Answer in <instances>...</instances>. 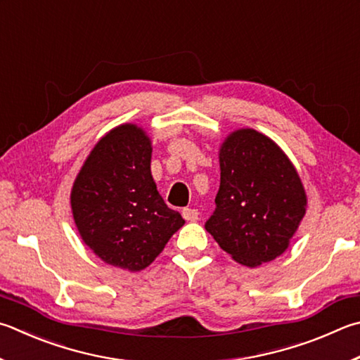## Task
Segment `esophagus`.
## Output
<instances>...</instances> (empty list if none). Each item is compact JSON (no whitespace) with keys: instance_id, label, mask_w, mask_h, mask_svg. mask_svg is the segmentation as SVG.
Returning <instances> with one entry per match:
<instances>
[{"instance_id":"obj_1","label":"esophagus","mask_w":360,"mask_h":360,"mask_svg":"<svg viewBox=\"0 0 360 360\" xmlns=\"http://www.w3.org/2000/svg\"><path fill=\"white\" fill-rule=\"evenodd\" d=\"M182 217H184L187 221H197L198 220V211L192 207H184L182 209Z\"/></svg>"}]
</instances>
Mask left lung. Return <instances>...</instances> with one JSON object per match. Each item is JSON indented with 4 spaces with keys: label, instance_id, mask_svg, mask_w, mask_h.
<instances>
[{
    "label": "left lung",
    "instance_id": "left-lung-1",
    "mask_svg": "<svg viewBox=\"0 0 360 360\" xmlns=\"http://www.w3.org/2000/svg\"><path fill=\"white\" fill-rule=\"evenodd\" d=\"M220 187L206 230L248 267L280 257L305 215L307 195L286 154L253 129L228 135L219 153Z\"/></svg>",
    "mask_w": 360,
    "mask_h": 360
}]
</instances>
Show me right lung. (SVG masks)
Returning a JSON list of instances; mask_svg holds the SVG:
<instances>
[{"label": "right lung", "mask_w": 360, "mask_h": 360, "mask_svg": "<svg viewBox=\"0 0 360 360\" xmlns=\"http://www.w3.org/2000/svg\"><path fill=\"white\" fill-rule=\"evenodd\" d=\"M151 140L135 124L102 136L78 173L70 206L83 243L107 264L145 269L184 225L151 174Z\"/></svg>", "instance_id": "obj_1"}]
</instances>
